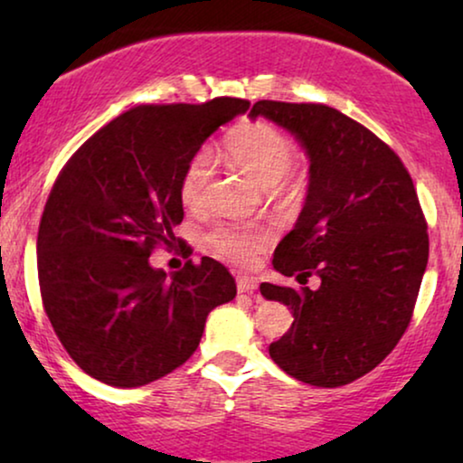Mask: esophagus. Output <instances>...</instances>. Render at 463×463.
Returning a JSON list of instances; mask_svg holds the SVG:
<instances>
[{"instance_id": "34e87169", "label": "esophagus", "mask_w": 463, "mask_h": 463, "mask_svg": "<svg viewBox=\"0 0 463 463\" xmlns=\"http://www.w3.org/2000/svg\"><path fill=\"white\" fill-rule=\"evenodd\" d=\"M236 284H238V293H255L259 287L255 278H249V276H238Z\"/></svg>"}]
</instances>
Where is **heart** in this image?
<instances>
[{
	"label": "heart",
	"instance_id": "heart-1",
	"mask_svg": "<svg viewBox=\"0 0 463 463\" xmlns=\"http://www.w3.org/2000/svg\"><path fill=\"white\" fill-rule=\"evenodd\" d=\"M232 160L261 187H276L295 166V147L287 135L268 124H250L227 138ZM214 156L211 149H200L187 162L181 176V200L189 208H202L208 200V189L214 179ZM274 240V230L249 221H225L213 227L208 242L221 257L233 263L250 265Z\"/></svg>",
	"mask_w": 463,
	"mask_h": 463
}]
</instances>
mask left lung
Returning <instances> with one entry per match:
<instances>
[{"label": "left lung", "mask_w": 463, "mask_h": 463, "mask_svg": "<svg viewBox=\"0 0 463 463\" xmlns=\"http://www.w3.org/2000/svg\"><path fill=\"white\" fill-rule=\"evenodd\" d=\"M309 160L307 194L274 269L306 284L263 282L261 295L293 312L269 356L290 377L337 388L366 375L407 331L428 265V227L413 181L394 151L363 124L326 105L257 100Z\"/></svg>", "instance_id": "1"}]
</instances>
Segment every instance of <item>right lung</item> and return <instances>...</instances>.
Segmentation results:
<instances>
[{
  "label": "right lung",
  "mask_w": 463,
  "mask_h": 463,
  "mask_svg": "<svg viewBox=\"0 0 463 463\" xmlns=\"http://www.w3.org/2000/svg\"><path fill=\"white\" fill-rule=\"evenodd\" d=\"M249 100L141 105L103 126L61 170L37 232L42 301L56 337L88 375L138 388L198 347L206 316L236 297L211 257L166 274L149 263L183 221L181 176Z\"/></svg>",
  "instance_id": "1"
}]
</instances>
